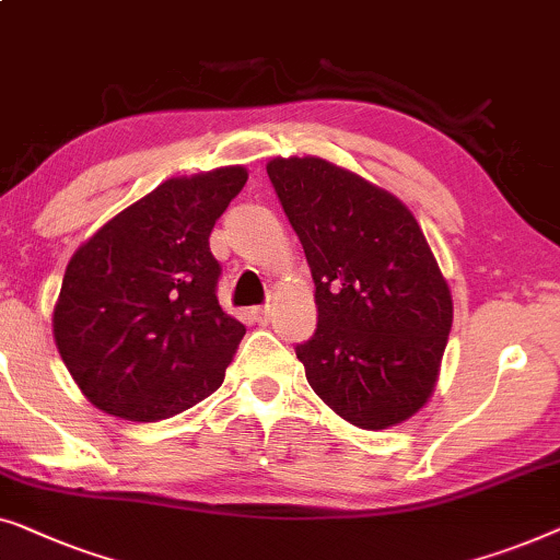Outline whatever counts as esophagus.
<instances>
[{
	"instance_id": "esophagus-1",
	"label": "esophagus",
	"mask_w": 560,
	"mask_h": 560,
	"mask_svg": "<svg viewBox=\"0 0 560 560\" xmlns=\"http://www.w3.org/2000/svg\"><path fill=\"white\" fill-rule=\"evenodd\" d=\"M250 314V319L256 322V325H269V319H271V310L269 306H254V310L248 312Z\"/></svg>"
}]
</instances>
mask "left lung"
<instances>
[{"instance_id": "8db88e82", "label": "left lung", "mask_w": 560, "mask_h": 560, "mask_svg": "<svg viewBox=\"0 0 560 560\" xmlns=\"http://www.w3.org/2000/svg\"><path fill=\"white\" fill-rule=\"evenodd\" d=\"M266 172L314 279L317 329L296 345L306 381L352 427H398L434 393L454 319L419 220L322 156H273Z\"/></svg>"}]
</instances>
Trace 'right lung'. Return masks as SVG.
<instances>
[{
  "label": "right lung",
  "instance_id": "obj_1",
  "mask_svg": "<svg viewBox=\"0 0 560 560\" xmlns=\"http://www.w3.org/2000/svg\"><path fill=\"white\" fill-rule=\"evenodd\" d=\"M246 179L241 164L164 179L68 261L52 337L104 413L162 421L220 388L246 327L218 302L208 238Z\"/></svg>",
  "mask_w": 560,
  "mask_h": 560
}]
</instances>
